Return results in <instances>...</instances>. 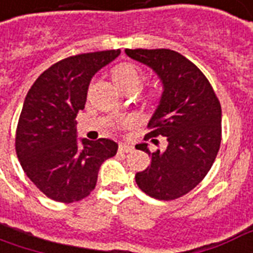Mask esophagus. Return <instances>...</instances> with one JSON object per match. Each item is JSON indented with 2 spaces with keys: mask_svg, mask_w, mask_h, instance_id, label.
I'll use <instances>...</instances> for the list:
<instances>
[{
  "mask_svg": "<svg viewBox=\"0 0 253 253\" xmlns=\"http://www.w3.org/2000/svg\"><path fill=\"white\" fill-rule=\"evenodd\" d=\"M132 151V146L128 143H121L119 145V153H130Z\"/></svg>",
  "mask_w": 253,
  "mask_h": 253,
  "instance_id": "obj_1",
  "label": "esophagus"
}]
</instances>
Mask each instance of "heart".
Wrapping results in <instances>:
<instances>
[{
	"label": "heart",
	"instance_id": "obj_1",
	"mask_svg": "<svg viewBox=\"0 0 253 253\" xmlns=\"http://www.w3.org/2000/svg\"><path fill=\"white\" fill-rule=\"evenodd\" d=\"M142 72L132 63H121L112 69V79L121 89L135 88L141 83Z\"/></svg>",
	"mask_w": 253,
	"mask_h": 253
}]
</instances>
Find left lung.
<instances>
[{"mask_svg":"<svg viewBox=\"0 0 253 253\" xmlns=\"http://www.w3.org/2000/svg\"><path fill=\"white\" fill-rule=\"evenodd\" d=\"M126 55L150 67L164 91L146 138L166 136L165 151L150 153L147 143L138 150L151 157L150 166L135 174L141 190L157 200L182 197L197 186L221 143V106L205 75L190 60L170 49H126ZM157 143V139H151Z\"/></svg>","mask_w":253,"mask_h":253,"instance_id":"left-lung-1","label":"left lung"}]
</instances>
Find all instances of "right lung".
I'll return each instance as SVG.
<instances>
[{"label": "right lung", "mask_w": 253, "mask_h": 253, "mask_svg": "<svg viewBox=\"0 0 253 253\" xmlns=\"http://www.w3.org/2000/svg\"><path fill=\"white\" fill-rule=\"evenodd\" d=\"M121 49L71 56L44 71L28 91L16 131L22 169L50 200L76 203L96 186L99 168L118 145L100 138L78 141L76 115L87 100L89 82Z\"/></svg>", "instance_id": "add662e5"}]
</instances>
